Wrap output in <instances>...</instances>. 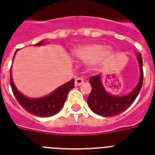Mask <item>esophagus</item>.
<instances>
[{
    "mask_svg": "<svg viewBox=\"0 0 155 155\" xmlns=\"http://www.w3.org/2000/svg\"><path fill=\"white\" fill-rule=\"evenodd\" d=\"M83 83H84V80H83V78L77 77L76 79H75V86L81 85Z\"/></svg>",
    "mask_w": 155,
    "mask_h": 155,
    "instance_id": "obj_1",
    "label": "esophagus"
}]
</instances>
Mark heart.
<instances>
[{
  "mask_svg": "<svg viewBox=\"0 0 155 155\" xmlns=\"http://www.w3.org/2000/svg\"><path fill=\"white\" fill-rule=\"evenodd\" d=\"M72 54L76 59L84 62H106L113 57L114 53L110 48L97 43L88 44L75 49Z\"/></svg>",
  "mask_w": 155,
  "mask_h": 155,
  "instance_id": "heart-1",
  "label": "heart"
}]
</instances>
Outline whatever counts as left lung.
<instances>
[{
  "instance_id": "left-lung-1",
  "label": "left lung",
  "mask_w": 155,
  "mask_h": 155,
  "mask_svg": "<svg viewBox=\"0 0 155 155\" xmlns=\"http://www.w3.org/2000/svg\"><path fill=\"white\" fill-rule=\"evenodd\" d=\"M140 67V82L136 88L129 94L124 96L110 95L105 91L101 82L100 75H93L90 78L89 83L91 86V91L87 98V104L91 110L102 117H114L121 114L134 102L140 93L143 82V60L141 53L137 55Z\"/></svg>"
}]
</instances>
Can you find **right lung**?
Segmentation results:
<instances>
[{
  "mask_svg": "<svg viewBox=\"0 0 155 155\" xmlns=\"http://www.w3.org/2000/svg\"><path fill=\"white\" fill-rule=\"evenodd\" d=\"M42 43L43 41H41L38 43L35 44V45H42ZM74 83H75V80L72 79L69 82L58 87L55 91H53L49 95L41 97V98L32 99V98H28L25 97L20 92L18 91L12 82V75L10 74V85H11L15 99L17 100L19 105L26 111L35 116L41 117H51L58 114V112L61 110V108L63 107L64 104L66 101L68 94L70 90L74 87Z\"/></svg>",
  "mask_w": 155,
  "mask_h": 155,
  "instance_id": "right-lung-1",
  "label": "right lung"
}]
</instances>
